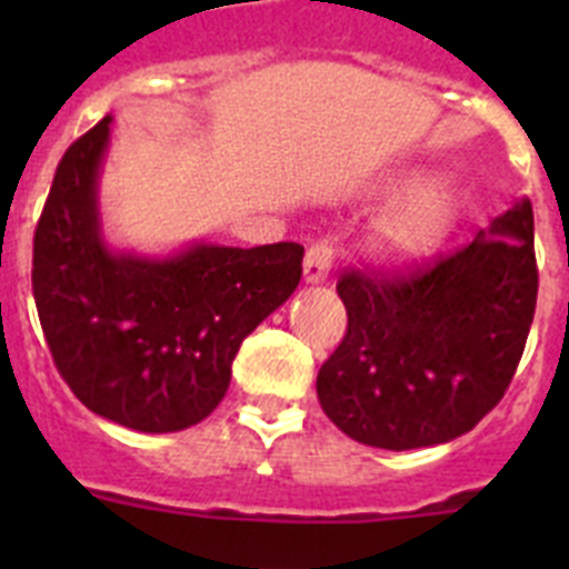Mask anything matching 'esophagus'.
Here are the masks:
<instances>
[{"label":"esophagus","mask_w":569,"mask_h":569,"mask_svg":"<svg viewBox=\"0 0 569 569\" xmlns=\"http://www.w3.org/2000/svg\"><path fill=\"white\" fill-rule=\"evenodd\" d=\"M330 268H333V248H330V241H316L310 244L308 256H305V281L308 284H319V281L328 279Z\"/></svg>","instance_id":"obj_1"}]
</instances>
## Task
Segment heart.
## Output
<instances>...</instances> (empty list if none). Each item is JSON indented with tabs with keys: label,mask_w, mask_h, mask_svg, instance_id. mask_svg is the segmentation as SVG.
<instances>
[{
	"label": "heart",
	"mask_w": 569,
	"mask_h": 569,
	"mask_svg": "<svg viewBox=\"0 0 569 569\" xmlns=\"http://www.w3.org/2000/svg\"><path fill=\"white\" fill-rule=\"evenodd\" d=\"M459 216V196L447 182H419L387 204L367 236V248L385 264H407L433 253Z\"/></svg>",
	"instance_id": "heart-1"
}]
</instances>
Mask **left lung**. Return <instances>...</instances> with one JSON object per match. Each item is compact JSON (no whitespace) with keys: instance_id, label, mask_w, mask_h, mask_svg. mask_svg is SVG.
Masks as SVG:
<instances>
[{"instance_id":"8db88e82","label":"left lung","mask_w":569,"mask_h":569,"mask_svg":"<svg viewBox=\"0 0 569 569\" xmlns=\"http://www.w3.org/2000/svg\"><path fill=\"white\" fill-rule=\"evenodd\" d=\"M336 290L347 333L316 379L328 419L381 450L459 439L499 405L525 353L539 296L530 199L450 256L347 270Z\"/></svg>"}]
</instances>
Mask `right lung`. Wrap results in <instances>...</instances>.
<instances>
[{"mask_svg":"<svg viewBox=\"0 0 569 569\" xmlns=\"http://www.w3.org/2000/svg\"><path fill=\"white\" fill-rule=\"evenodd\" d=\"M108 142L104 116L64 150L33 233V299L53 365L88 410L176 433L224 399L241 341L290 299L305 248L113 253L97 204Z\"/></svg>","mask_w":569,"mask_h":569,"instance_id":"right-lung-1","label":"right lung"}]
</instances>
